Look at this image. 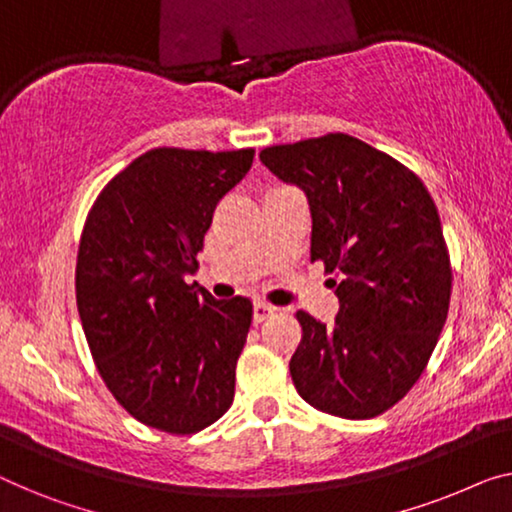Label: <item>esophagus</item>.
I'll return each instance as SVG.
<instances>
[{
    "instance_id": "34e87169",
    "label": "esophagus",
    "mask_w": 512,
    "mask_h": 512,
    "mask_svg": "<svg viewBox=\"0 0 512 512\" xmlns=\"http://www.w3.org/2000/svg\"><path fill=\"white\" fill-rule=\"evenodd\" d=\"M273 312H276V308H273V305L257 301V303L253 305V322H255V324H262V322H266V319H269V317L273 315Z\"/></svg>"
}]
</instances>
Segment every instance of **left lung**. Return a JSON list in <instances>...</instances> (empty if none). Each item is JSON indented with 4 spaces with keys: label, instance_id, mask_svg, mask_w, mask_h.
<instances>
[{
    "label": "left lung",
    "instance_id": "1",
    "mask_svg": "<svg viewBox=\"0 0 512 512\" xmlns=\"http://www.w3.org/2000/svg\"><path fill=\"white\" fill-rule=\"evenodd\" d=\"M310 204V262L322 259L340 310L326 326L299 310L289 361L301 398L324 414L375 418L423 375L451 303L437 207L398 160L345 133L259 151Z\"/></svg>",
    "mask_w": 512,
    "mask_h": 512
}]
</instances>
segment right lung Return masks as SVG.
<instances>
[{
	"label": "right lung",
	"mask_w": 512,
	"mask_h": 512,
	"mask_svg": "<svg viewBox=\"0 0 512 512\" xmlns=\"http://www.w3.org/2000/svg\"><path fill=\"white\" fill-rule=\"evenodd\" d=\"M255 149L160 147L121 170L82 230L75 299L105 386L137 421L200 432L230 409L253 303L188 285L216 204Z\"/></svg>",
	"instance_id": "obj_1"
}]
</instances>
